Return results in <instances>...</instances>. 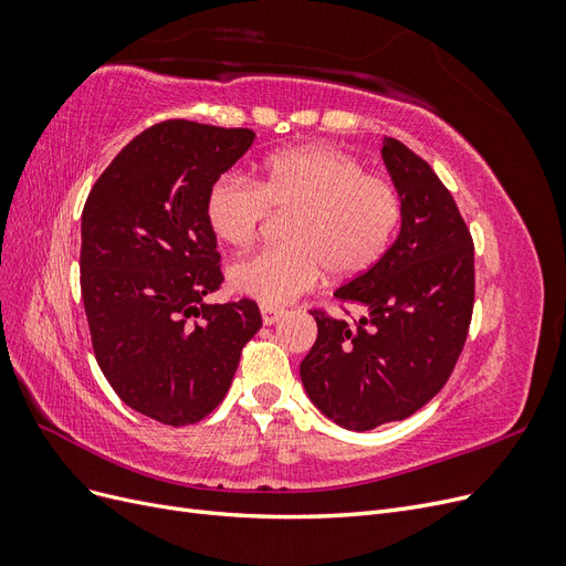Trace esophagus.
I'll use <instances>...</instances> for the list:
<instances>
[{"label": "esophagus", "instance_id": "1", "mask_svg": "<svg viewBox=\"0 0 566 566\" xmlns=\"http://www.w3.org/2000/svg\"><path fill=\"white\" fill-rule=\"evenodd\" d=\"M283 314H285V312L281 310V306H262V321H264V325L279 323Z\"/></svg>", "mask_w": 566, "mask_h": 566}]
</instances>
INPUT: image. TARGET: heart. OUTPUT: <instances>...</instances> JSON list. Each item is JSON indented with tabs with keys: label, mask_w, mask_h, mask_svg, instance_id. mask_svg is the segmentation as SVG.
<instances>
[{
	"label": "heart",
	"mask_w": 566,
	"mask_h": 566,
	"mask_svg": "<svg viewBox=\"0 0 566 566\" xmlns=\"http://www.w3.org/2000/svg\"><path fill=\"white\" fill-rule=\"evenodd\" d=\"M401 193L389 179L368 175L352 153L312 144L269 156L256 181L217 177L205 196V219L221 243L248 248L269 212H287V243L229 269L235 293L281 306L310 293L323 271L356 279L387 254L401 221Z\"/></svg>",
	"instance_id": "1"
}]
</instances>
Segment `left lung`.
Instances as JSON below:
<instances>
[{
    "instance_id": "8db88e82",
    "label": "left lung",
    "mask_w": 566,
    "mask_h": 566,
    "mask_svg": "<svg viewBox=\"0 0 566 566\" xmlns=\"http://www.w3.org/2000/svg\"><path fill=\"white\" fill-rule=\"evenodd\" d=\"M382 160L401 193V231L378 264L335 290L345 316L312 312L318 335L300 364L321 413L356 432L403 420L437 397L474 306V245L451 191L391 136Z\"/></svg>"
}]
</instances>
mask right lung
<instances>
[{
    "label": "right lung",
    "mask_w": 566,
    "mask_h": 566,
    "mask_svg": "<svg viewBox=\"0 0 566 566\" xmlns=\"http://www.w3.org/2000/svg\"><path fill=\"white\" fill-rule=\"evenodd\" d=\"M252 142V129L165 119L117 153L84 202L80 287L94 356L117 397L163 424L212 413L262 328L252 300L205 302L224 281L205 196Z\"/></svg>",
    "instance_id": "1"
}]
</instances>
